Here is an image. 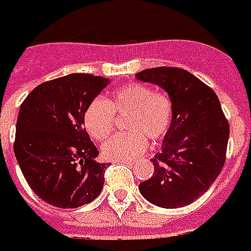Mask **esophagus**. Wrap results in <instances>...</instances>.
<instances>
[{"instance_id": "obj_1", "label": "esophagus", "mask_w": 251, "mask_h": 251, "mask_svg": "<svg viewBox=\"0 0 251 251\" xmlns=\"http://www.w3.org/2000/svg\"><path fill=\"white\" fill-rule=\"evenodd\" d=\"M118 163H126V164H133L130 160H118Z\"/></svg>"}]
</instances>
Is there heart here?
I'll return each mask as SVG.
<instances>
[{
  "mask_svg": "<svg viewBox=\"0 0 251 251\" xmlns=\"http://www.w3.org/2000/svg\"><path fill=\"white\" fill-rule=\"evenodd\" d=\"M127 113V131L115 134L103 144V156L110 160H129L143 153L148 140L160 141L173 122V101L163 91L144 84H127L114 89L106 100L96 98L84 113V125L95 140H104L115 127V114Z\"/></svg>",
  "mask_w": 251,
  "mask_h": 251,
  "instance_id": "1",
  "label": "heart"
}]
</instances>
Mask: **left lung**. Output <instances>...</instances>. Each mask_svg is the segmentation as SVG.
I'll use <instances>...</instances> for the list:
<instances>
[{"label": "left lung", "mask_w": 251, "mask_h": 251, "mask_svg": "<svg viewBox=\"0 0 251 251\" xmlns=\"http://www.w3.org/2000/svg\"><path fill=\"white\" fill-rule=\"evenodd\" d=\"M136 76L162 87L173 101L170 130L152 159L153 175L140 183V193L160 208L192 204L212 186L226 163L229 125L219 98L180 68H152Z\"/></svg>", "instance_id": "8db88e82"}]
</instances>
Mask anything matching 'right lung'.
<instances>
[{
  "label": "right lung",
  "instance_id": "right-lung-1",
  "mask_svg": "<svg viewBox=\"0 0 251 251\" xmlns=\"http://www.w3.org/2000/svg\"><path fill=\"white\" fill-rule=\"evenodd\" d=\"M108 78L72 73L40 84L23 101L13 148L34 193L57 208L94 201L104 185L106 163L84 129L88 104Z\"/></svg>",
  "mask_w": 251,
  "mask_h": 251
}]
</instances>
